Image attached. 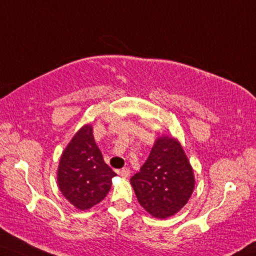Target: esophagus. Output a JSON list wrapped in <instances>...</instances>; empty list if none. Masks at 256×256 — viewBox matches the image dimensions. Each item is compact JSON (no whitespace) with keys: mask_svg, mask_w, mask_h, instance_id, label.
Masks as SVG:
<instances>
[{"mask_svg":"<svg viewBox=\"0 0 256 256\" xmlns=\"http://www.w3.org/2000/svg\"><path fill=\"white\" fill-rule=\"evenodd\" d=\"M130 174H131V170L128 169V168H122V169L120 170V176L124 177V178L128 177Z\"/></svg>","mask_w":256,"mask_h":256,"instance_id":"esophagus-1","label":"esophagus"}]
</instances>
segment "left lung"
<instances>
[{"label":"left lung","instance_id":"obj_1","mask_svg":"<svg viewBox=\"0 0 256 256\" xmlns=\"http://www.w3.org/2000/svg\"><path fill=\"white\" fill-rule=\"evenodd\" d=\"M130 182L140 206L157 218L180 212L195 186L192 168L183 148L172 137L157 139L150 156Z\"/></svg>","mask_w":256,"mask_h":256}]
</instances>
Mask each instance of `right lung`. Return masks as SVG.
<instances>
[{"label": "right lung", "instance_id": "add662e5", "mask_svg": "<svg viewBox=\"0 0 256 256\" xmlns=\"http://www.w3.org/2000/svg\"><path fill=\"white\" fill-rule=\"evenodd\" d=\"M116 174L96 146L92 126L85 125L62 152L58 184L62 195L76 208L86 210L105 198Z\"/></svg>", "mask_w": 256, "mask_h": 256}]
</instances>
